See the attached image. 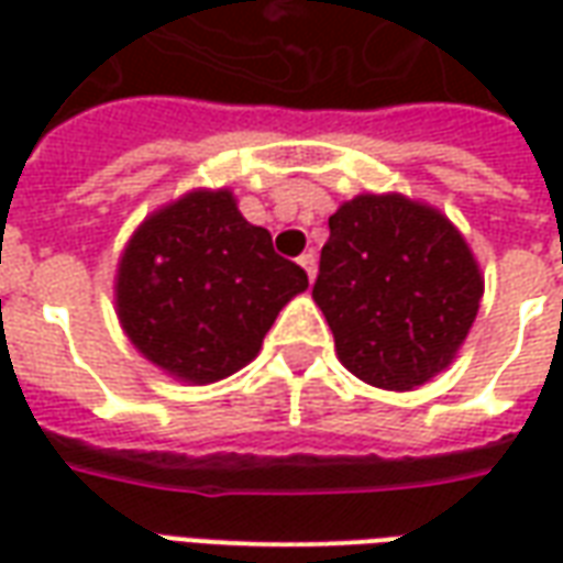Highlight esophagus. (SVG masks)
I'll return each mask as SVG.
<instances>
[{
    "mask_svg": "<svg viewBox=\"0 0 563 563\" xmlns=\"http://www.w3.org/2000/svg\"><path fill=\"white\" fill-rule=\"evenodd\" d=\"M298 265L307 271V277L313 280L317 277V253L313 250H307V253H301V258H298Z\"/></svg>",
    "mask_w": 563,
    "mask_h": 563,
    "instance_id": "34e87169",
    "label": "esophagus"
}]
</instances>
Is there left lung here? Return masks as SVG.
<instances>
[{
    "label": "left lung",
    "mask_w": 563,
    "mask_h": 563,
    "mask_svg": "<svg viewBox=\"0 0 563 563\" xmlns=\"http://www.w3.org/2000/svg\"><path fill=\"white\" fill-rule=\"evenodd\" d=\"M313 298L341 362L377 389L440 374L467 338L483 277L455 225L404 196H358L329 220Z\"/></svg>",
    "instance_id": "left-lung-1"
}]
</instances>
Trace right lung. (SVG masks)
Segmentation results:
<instances>
[{"label":"right lung","instance_id":"1","mask_svg":"<svg viewBox=\"0 0 563 563\" xmlns=\"http://www.w3.org/2000/svg\"><path fill=\"white\" fill-rule=\"evenodd\" d=\"M305 289V268L274 253L268 229L250 225L232 192H189L129 241L117 310L153 365L201 386L253 362L283 305Z\"/></svg>","mask_w":563,"mask_h":563}]
</instances>
